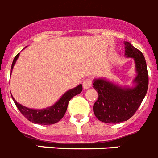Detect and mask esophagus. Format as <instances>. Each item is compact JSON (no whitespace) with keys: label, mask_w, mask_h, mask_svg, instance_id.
I'll use <instances>...</instances> for the list:
<instances>
[{"label":"esophagus","mask_w":158,"mask_h":158,"mask_svg":"<svg viewBox=\"0 0 158 158\" xmlns=\"http://www.w3.org/2000/svg\"><path fill=\"white\" fill-rule=\"evenodd\" d=\"M92 85V80L89 79V78H87L85 80H84L83 81V88L84 89H88L91 87Z\"/></svg>","instance_id":"esophagus-1"}]
</instances>
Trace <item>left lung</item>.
Instances as JSON below:
<instances>
[{
    "label": "left lung",
    "instance_id": "obj_1",
    "mask_svg": "<svg viewBox=\"0 0 158 158\" xmlns=\"http://www.w3.org/2000/svg\"><path fill=\"white\" fill-rule=\"evenodd\" d=\"M124 44L125 56L134 58L135 63L136 77L133 87L117 85L105 78L93 80V88L98 93L93 112L99 120L106 123L128 120L136 112L147 93L149 77L144 55L129 42H124Z\"/></svg>",
    "mask_w": 158,
    "mask_h": 158
}]
</instances>
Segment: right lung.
Instances as JSON below:
<instances>
[{
    "label": "right lung",
    "instance_id": "1",
    "mask_svg": "<svg viewBox=\"0 0 158 158\" xmlns=\"http://www.w3.org/2000/svg\"><path fill=\"white\" fill-rule=\"evenodd\" d=\"M19 53L17 54V55L13 59L12 68H11V73H12L14 65L16 64V60L19 58ZM81 91L82 85H79L77 87L69 89L67 92H65L61 96V98L55 104H53L52 106L47 107V108H43V109L28 108V107H25V106H23L22 104L17 103L16 100L13 98V96H12V98L16 106L17 107V108L19 109V111L29 121L32 122L33 123L41 124V125H51V124L56 123L63 118L65 111L67 110V107H68L69 100L76 95L80 94Z\"/></svg>",
    "mask_w": 158,
    "mask_h": 158
}]
</instances>
